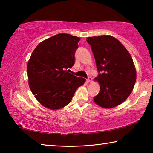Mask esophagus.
<instances>
[{"label":"esophagus","mask_w":153,"mask_h":153,"mask_svg":"<svg viewBox=\"0 0 153 153\" xmlns=\"http://www.w3.org/2000/svg\"><path fill=\"white\" fill-rule=\"evenodd\" d=\"M92 80V77H89L88 78V79H86V81H87V82H91Z\"/></svg>","instance_id":"obj_1"}]
</instances>
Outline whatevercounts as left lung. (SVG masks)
Returning a JSON list of instances; mask_svg holds the SVG:
<instances>
[{"instance_id": "obj_1", "label": "left lung", "mask_w": 153, "mask_h": 153, "mask_svg": "<svg viewBox=\"0 0 153 153\" xmlns=\"http://www.w3.org/2000/svg\"><path fill=\"white\" fill-rule=\"evenodd\" d=\"M95 58L100 92L94 102L113 108L125 101L135 85L136 71L132 58L122 44L111 36L87 38Z\"/></svg>"}]
</instances>
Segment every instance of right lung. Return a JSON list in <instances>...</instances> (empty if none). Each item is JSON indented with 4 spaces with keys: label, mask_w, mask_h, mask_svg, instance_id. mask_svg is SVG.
<instances>
[{
    "label": "right lung",
    "mask_w": 153,
    "mask_h": 153,
    "mask_svg": "<svg viewBox=\"0 0 153 153\" xmlns=\"http://www.w3.org/2000/svg\"><path fill=\"white\" fill-rule=\"evenodd\" d=\"M80 38L59 33L36 46L27 63L29 86L41 105L52 110L71 102L77 88L86 79L69 73L75 63Z\"/></svg>",
    "instance_id": "1"
}]
</instances>
